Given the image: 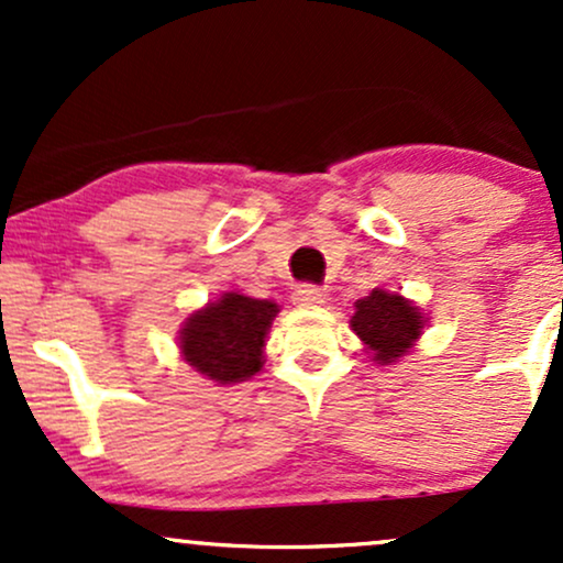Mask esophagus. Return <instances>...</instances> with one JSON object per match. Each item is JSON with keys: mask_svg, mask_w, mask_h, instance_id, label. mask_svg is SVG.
Returning a JSON list of instances; mask_svg holds the SVG:
<instances>
[{"mask_svg": "<svg viewBox=\"0 0 563 563\" xmlns=\"http://www.w3.org/2000/svg\"><path fill=\"white\" fill-rule=\"evenodd\" d=\"M290 299H294L296 307H318V303L325 301V294L318 286H296Z\"/></svg>", "mask_w": 563, "mask_h": 563, "instance_id": "34e87169", "label": "esophagus"}]
</instances>
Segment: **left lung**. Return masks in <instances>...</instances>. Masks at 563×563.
I'll return each mask as SVG.
<instances>
[{"label": "left lung", "mask_w": 563, "mask_h": 563, "mask_svg": "<svg viewBox=\"0 0 563 563\" xmlns=\"http://www.w3.org/2000/svg\"><path fill=\"white\" fill-rule=\"evenodd\" d=\"M349 325L363 341L373 363L394 365L418 344L429 318L416 301L405 299L397 290L373 288L365 299L354 301Z\"/></svg>", "instance_id": "8db88e82"}]
</instances>
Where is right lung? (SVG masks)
Wrapping results in <instances>:
<instances>
[{
	"label": "right lung",
	"mask_w": 563,
	"mask_h": 563,
	"mask_svg": "<svg viewBox=\"0 0 563 563\" xmlns=\"http://www.w3.org/2000/svg\"><path fill=\"white\" fill-rule=\"evenodd\" d=\"M277 312L280 307L273 299L224 290L192 309L179 325V357L219 386L251 380L264 367V346Z\"/></svg>",
	"instance_id": "1"
}]
</instances>
